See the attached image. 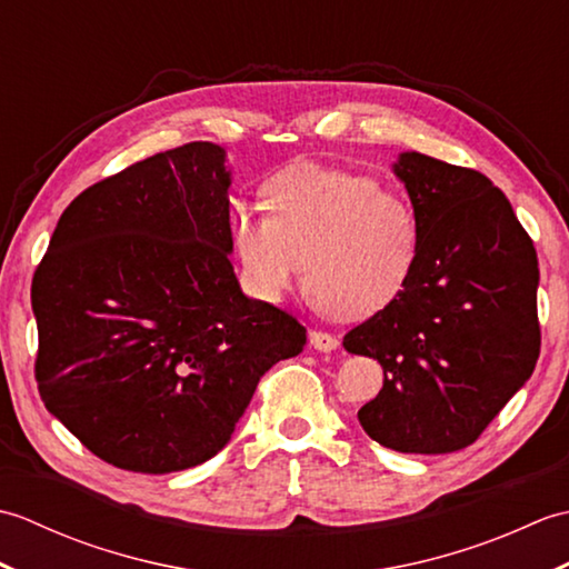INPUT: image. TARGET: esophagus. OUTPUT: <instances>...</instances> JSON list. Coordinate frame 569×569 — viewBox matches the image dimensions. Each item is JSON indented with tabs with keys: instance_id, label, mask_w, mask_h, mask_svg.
I'll return each instance as SVG.
<instances>
[{
	"instance_id": "1",
	"label": "esophagus",
	"mask_w": 569,
	"mask_h": 569,
	"mask_svg": "<svg viewBox=\"0 0 569 569\" xmlns=\"http://www.w3.org/2000/svg\"><path fill=\"white\" fill-rule=\"evenodd\" d=\"M310 345L318 349V352H332V349L340 347V340L335 335L322 332V330H310Z\"/></svg>"
}]
</instances>
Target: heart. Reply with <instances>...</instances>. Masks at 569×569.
Wrapping results in <instances>:
<instances>
[{
	"mask_svg": "<svg viewBox=\"0 0 569 569\" xmlns=\"http://www.w3.org/2000/svg\"><path fill=\"white\" fill-rule=\"evenodd\" d=\"M267 210H237L229 222L247 283L276 303L298 281L320 308L369 318L406 291L420 261L422 227L403 192L342 168L298 163L261 186Z\"/></svg>",
	"mask_w": 569,
	"mask_h": 569,
	"instance_id": "b5f03b06",
	"label": "heart"
}]
</instances>
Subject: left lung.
Returning a JSON list of instances; mask_svg holds the SVG:
<instances>
[{"label": "left lung", "mask_w": 569, "mask_h": 569, "mask_svg": "<svg viewBox=\"0 0 569 569\" xmlns=\"http://www.w3.org/2000/svg\"><path fill=\"white\" fill-rule=\"evenodd\" d=\"M393 171L420 217V261L389 308L345 335L347 352L383 367V389L357 416L396 452H457L536 369L538 253L475 168L410 151Z\"/></svg>", "instance_id": "1"}]
</instances>
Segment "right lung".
Here are the masks:
<instances>
[{"label":"right lung","mask_w":569,"mask_h":569,"mask_svg":"<svg viewBox=\"0 0 569 569\" xmlns=\"http://www.w3.org/2000/svg\"><path fill=\"white\" fill-rule=\"evenodd\" d=\"M227 188L210 141L156 153L82 190L36 266L39 393L107 465H202L306 347L293 316L239 291Z\"/></svg>","instance_id":"right-lung-1"}]
</instances>
